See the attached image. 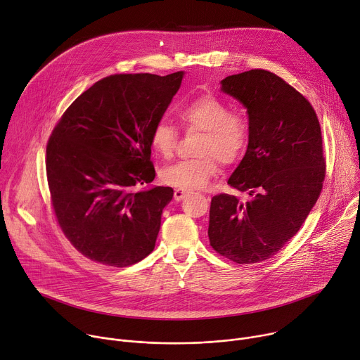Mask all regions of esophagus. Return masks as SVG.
Wrapping results in <instances>:
<instances>
[{"instance_id":"34e87169","label":"esophagus","mask_w":360,"mask_h":360,"mask_svg":"<svg viewBox=\"0 0 360 360\" xmlns=\"http://www.w3.org/2000/svg\"><path fill=\"white\" fill-rule=\"evenodd\" d=\"M188 193V189H182V188H176L175 192H174V198L175 201H182Z\"/></svg>"}]
</instances>
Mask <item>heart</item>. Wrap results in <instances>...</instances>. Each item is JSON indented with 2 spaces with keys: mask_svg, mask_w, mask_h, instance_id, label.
I'll use <instances>...</instances> for the list:
<instances>
[{
  "mask_svg": "<svg viewBox=\"0 0 360 360\" xmlns=\"http://www.w3.org/2000/svg\"><path fill=\"white\" fill-rule=\"evenodd\" d=\"M179 120L192 130H200V139L195 159L181 160L163 168L162 181L182 189H200L218 172V160L222 165H231L243 158L250 142V122L240 113L230 112L219 97L212 94L198 96L181 105L176 110ZM178 143V130L168 122H158L150 132L153 152L171 159Z\"/></svg>",
  "mask_w": 360,
  "mask_h": 360,
  "instance_id": "1",
  "label": "heart"
}]
</instances>
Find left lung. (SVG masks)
<instances>
[{"label": "left lung", "instance_id": "obj_1", "mask_svg": "<svg viewBox=\"0 0 360 360\" xmlns=\"http://www.w3.org/2000/svg\"><path fill=\"white\" fill-rule=\"evenodd\" d=\"M221 91L247 109L250 142L228 185L247 195L211 200V247L237 264L277 254L297 234L323 188L320 123L306 97L267 70L221 80Z\"/></svg>", "mask_w": 360, "mask_h": 360}]
</instances>
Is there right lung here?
I'll use <instances>...</instances> for the list:
<instances>
[{"mask_svg": "<svg viewBox=\"0 0 360 360\" xmlns=\"http://www.w3.org/2000/svg\"><path fill=\"white\" fill-rule=\"evenodd\" d=\"M184 72L115 75L64 112L47 143V181L61 230L87 258L127 267L149 255L171 186L155 179L150 132Z\"/></svg>", "mask_w": 360, "mask_h": 360, "instance_id": "obj_1", "label": "right lung"}]
</instances>
